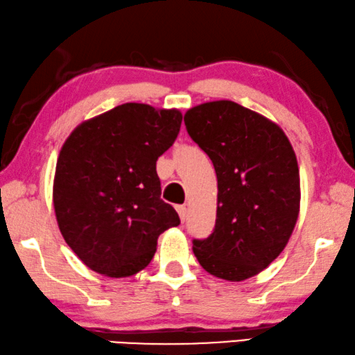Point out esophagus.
<instances>
[{
    "mask_svg": "<svg viewBox=\"0 0 355 355\" xmlns=\"http://www.w3.org/2000/svg\"><path fill=\"white\" fill-rule=\"evenodd\" d=\"M177 212L180 216V220H182V222L187 220V217H188V207L187 206H177Z\"/></svg>",
    "mask_w": 355,
    "mask_h": 355,
    "instance_id": "obj_1",
    "label": "esophagus"
}]
</instances>
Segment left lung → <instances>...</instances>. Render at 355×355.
<instances>
[{"label":"left lung","mask_w":355,"mask_h":355,"mask_svg":"<svg viewBox=\"0 0 355 355\" xmlns=\"http://www.w3.org/2000/svg\"><path fill=\"white\" fill-rule=\"evenodd\" d=\"M184 125L211 157L218 188L216 228L194 239L193 252L211 275L243 282L275 261L296 227V154L275 122L228 99L188 109Z\"/></svg>","instance_id":"1"}]
</instances>
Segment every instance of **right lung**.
Returning <instances> with one entry per match:
<instances>
[{"instance_id": "obj_1", "label": "right lung", "mask_w": 355, "mask_h": 355, "mask_svg": "<svg viewBox=\"0 0 355 355\" xmlns=\"http://www.w3.org/2000/svg\"><path fill=\"white\" fill-rule=\"evenodd\" d=\"M178 109L125 103L73 128L53 183L58 227L93 272L132 277L151 262L159 234L180 225L161 199L157 157L175 141Z\"/></svg>"}]
</instances>
